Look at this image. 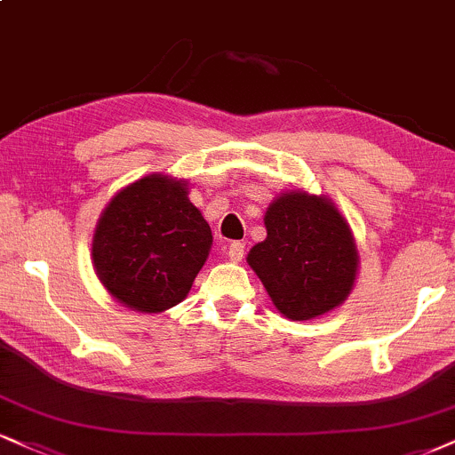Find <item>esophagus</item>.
<instances>
[{
  "mask_svg": "<svg viewBox=\"0 0 455 455\" xmlns=\"http://www.w3.org/2000/svg\"><path fill=\"white\" fill-rule=\"evenodd\" d=\"M243 251H245V245L242 242H233L228 245V259L233 262H239L243 259Z\"/></svg>",
  "mask_w": 455,
  "mask_h": 455,
  "instance_id": "34e87169",
  "label": "esophagus"
}]
</instances>
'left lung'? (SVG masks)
I'll return each mask as SVG.
<instances>
[{
    "label": "left lung",
    "instance_id": "left-lung-1",
    "mask_svg": "<svg viewBox=\"0 0 455 455\" xmlns=\"http://www.w3.org/2000/svg\"><path fill=\"white\" fill-rule=\"evenodd\" d=\"M265 228V242L245 260L283 317L314 320L343 305L360 259L349 222L332 199L286 190L267 207Z\"/></svg>",
    "mask_w": 455,
    "mask_h": 455
}]
</instances>
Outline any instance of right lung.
Instances as JSON below:
<instances>
[{"instance_id": "1", "label": "right lung", "mask_w": 455, "mask_h": 455, "mask_svg": "<svg viewBox=\"0 0 455 455\" xmlns=\"http://www.w3.org/2000/svg\"><path fill=\"white\" fill-rule=\"evenodd\" d=\"M212 250V228L188 182L165 173L135 180L109 199L92 233V269L124 307L161 314L182 303Z\"/></svg>"}]
</instances>
